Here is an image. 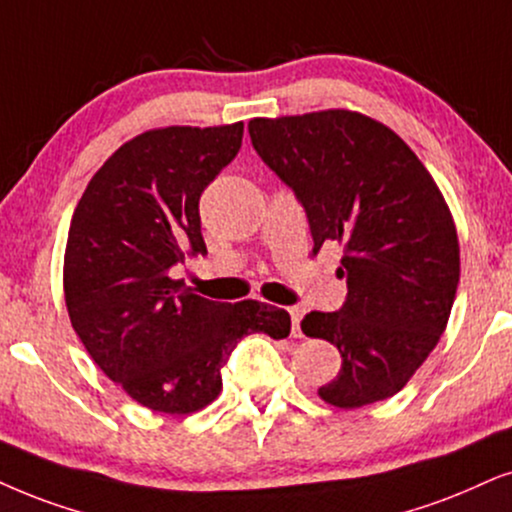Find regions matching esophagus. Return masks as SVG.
<instances>
[{"label": "esophagus", "mask_w": 512, "mask_h": 512, "mask_svg": "<svg viewBox=\"0 0 512 512\" xmlns=\"http://www.w3.org/2000/svg\"><path fill=\"white\" fill-rule=\"evenodd\" d=\"M288 312H290V321H293V335H295V338H300V335H302L300 321H302V316H304V307H300V304H295V307H290Z\"/></svg>", "instance_id": "1"}]
</instances>
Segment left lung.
Instances as JSON below:
<instances>
[{"mask_svg":"<svg viewBox=\"0 0 512 512\" xmlns=\"http://www.w3.org/2000/svg\"><path fill=\"white\" fill-rule=\"evenodd\" d=\"M248 132L307 212L314 250L345 245V302L302 319L304 335L333 342L342 357L319 397L340 409L392 397L439 342L461 276L456 226L435 179L390 127L361 113L255 118Z\"/></svg>","mask_w":512,"mask_h":512,"instance_id":"obj_1","label":"left lung"}]
</instances>
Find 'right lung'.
<instances>
[{
    "label": "right lung",
    "mask_w": 512,
    "mask_h": 512,
    "mask_svg": "<svg viewBox=\"0 0 512 512\" xmlns=\"http://www.w3.org/2000/svg\"><path fill=\"white\" fill-rule=\"evenodd\" d=\"M241 141L243 122L139 134L103 163L73 212L63 264L70 323L94 364L151 411L203 409L243 335L290 333L286 309L205 300L170 276L186 257L208 255L200 196Z\"/></svg>",
    "instance_id": "1"
}]
</instances>
